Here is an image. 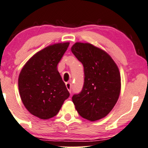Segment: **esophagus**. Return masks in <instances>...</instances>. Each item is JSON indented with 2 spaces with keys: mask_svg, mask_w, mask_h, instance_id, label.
<instances>
[{
  "mask_svg": "<svg viewBox=\"0 0 148 148\" xmlns=\"http://www.w3.org/2000/svg\"><path fill=\"white\" fill-rule=\"evenodd\" d=\"M66 88H67L68 91L71 93V92H72V83L71 82H66Z\"/></svg>",
  "mask_w": 148,
  "mask_h": 148,
  "instance_id": "obj_1",
  "label": "esophagus"
}]
</instances>
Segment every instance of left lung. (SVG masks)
Wrapping results in <instances>:
<instances>
[{"mask_svg":"<svg viewBox=\"0 0 148 148\" xmlns=\"http://www.w3.org/2000/svg\"><path fill=\"white\" fill-rule=\"evenodd\" d=\"M71 50L84 72L82 90L72 98L75 108L87 120L101 119L111 112L119 97V70L109 54L90 43L77 42Z\"/></svg>","mask_w":148,"mask_h":148,"instance_id":"obj_1","label":"left lung"}]
</instances>
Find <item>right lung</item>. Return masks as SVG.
<instances>
[{
  "mask_svg": "<svg viewBox=\"0 0 148 148\" xmlns=\"http://www.w3.org/2000/svg\"><path fill=\"white\" fill-rule=\"evenodd\" d=\"M70 43L49 45L25 64L18 76L21 99L28 111L41 119L57 115L70 96L57 70Z\"/></svg>",
  "mask_w": 148,
  "mask_h": 148,
  "instance_id": "add662e5",
  "label": "right lung"
}]
</instances>
